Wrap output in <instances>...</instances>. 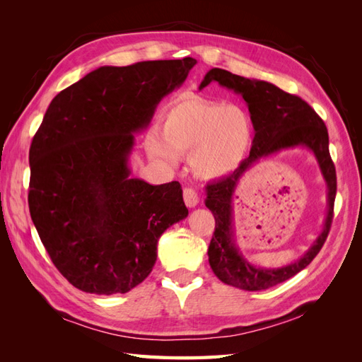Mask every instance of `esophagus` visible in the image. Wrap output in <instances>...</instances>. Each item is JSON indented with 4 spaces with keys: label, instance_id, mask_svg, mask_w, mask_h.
Instances as JSON below:
<instances>
[{
    "label": "esophagus",
    "instance_id": "obj_1",
    "mask_svg": "<svg viewBox=\"0 0 362 362\" xmlns=\"http://www.w3.org/2000/svg\"><path fill=\"white\" fill-rule=\"evenodd\" d=\"M182 196H184L185 205H187L189 208L196 206V205H198V202H199V196H198V193H196L193 189H184Z\"/></svg>",
    "mask_w": 362,
    "mask_h": 362
}]
</instances>
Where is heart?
Returning a JSON list of instances; mask_svg holds the SVG:
<instances>
[{"label": "heart", "instance_id": "heart-1", "mask_svg": "<svg viewBox=\"0 0 362 362\" xmlns=\"http://www.w3.org/2000/svg\"><path fill=\"white\" fill-rule=\"evenodd\" d=\"M157 135L146 141L152 157L175 163L190 156L196 177L217 180L234 172L247 156L254 124L242 105L184 98L164 108Z\"/></svg>", "mask_w": 362, "mask_h": 362}]
</instances>
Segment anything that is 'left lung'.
Listing matches in <instances>:
<instances>
[{
    "instance_id": "left-lung-1",
    "label": "left lung",
    "mask_w": 362,
    "mask_h": 362,
    "mask_svg": "<svg viewBox=\"0 0 362 362\" xmlns=\"http://www.w3.org/2000/svg\"><path fill=\"white\" fill-rule=\"evenodd\" d=\"M211 81L238 93L247 104L255 136L249 157L229 177L206 185L205 205L211 210L216 228L208 246V261L214 275L222 282L242 290L258 291L290 279L303 270L319 254L329 234L334 201L337 193V173L329 156V136L320 116L302 98L281 90L275 84L250 80L225 69L208 71L199 90ZM302 146L310 148L317 162L328 187V213L324 229L312 247L291 265L266 269L257 268L245 259L235 245L232 223V198L238 181L258 159L284 148Z\"/></svg>"
}]
</instances>
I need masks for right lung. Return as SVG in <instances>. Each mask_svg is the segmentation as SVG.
I'll list each match as a JSON object with an SVG mask.
<instances>
[{"mask_svg": "<svg viewBox=\"0 0 362 362\" xmlns=\"http://www.w3.org/2000/svg\"><path fill=\"white\" fill-rule=\"evenodd\" d=\"M196 64L101 66L51 101L30 146L31 221L54 266L86 293H127L148 278L169 226L189 216L178 181L131 178L134 134Z\"/></svg>", "mask_w": 362, "mask_h": 362, "instance_id": "obj_1", "label": "right lung"}]
</instances>
